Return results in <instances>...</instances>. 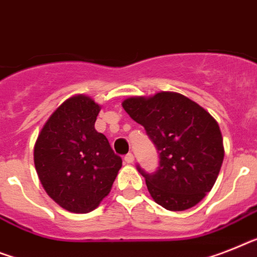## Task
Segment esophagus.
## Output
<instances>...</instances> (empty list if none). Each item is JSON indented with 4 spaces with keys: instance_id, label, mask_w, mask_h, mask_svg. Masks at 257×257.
Wrapping results in <instances>:
<instances>
[{
    "instance_id": "1",
    "label": "esophagus",
    "mask_w": 257,
    "mask_h": 257,
    "mask_svg": "<svg viewBox=\"0 0 257 257\" xmlns=\"http://www.w3.org/2000/svg\"><path fill=\"white\" fill-rule=\"evenodd\" d=\"M124 162H126L127 164H133V163H134V155L133 154H127L126 156H124Z\"/></svg>"
}]
</instances>
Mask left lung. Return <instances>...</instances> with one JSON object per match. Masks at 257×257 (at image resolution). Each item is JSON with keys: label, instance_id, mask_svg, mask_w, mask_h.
Returning a JSON list of instances; mask_svg holds the SVG:
<instances>
[{"label": "left lung", "instance_id": "left-lung-1", "mask_svg": "<svg viewBox=\"0 0 257 257\" xmlns=\"http://www.w3.org/2000/svg\"><path fill=\"white\" fill-rule=\"evenodd\" d=\"M126 113L146 128L160 155L155 173H142L156 203L171 211L196 206L214 186L223 163V138L209 111L185 95L130 97Z\"/></svg>", "mask_w": 257, "mask_h": 257}]
</instances>
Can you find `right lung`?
Returning <instances> with one entry per match:
<instances>
[{
  "instance_id": "obj_1",
  "label": "right lung",
  "mask_w": 257,
  "mask_h": 257,
  "mask_svg": "<svg viewBox=\"0 0 257 257\" xmlns=\"http://www.w3.org/2000/svg\"><path fill=\"white\" fill-rule=\"evenodd\" d=\"M101 106L89 95L65 99L42 127L34 164L48 196L71 213H89L111 190L122 159L94 128Z\"/></svg>"
}]
</instances>
